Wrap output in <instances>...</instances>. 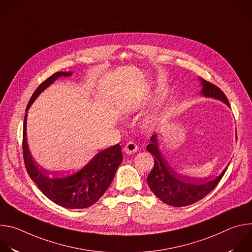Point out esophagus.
Masks as SVG:
<instances>
[{"mask_svg": "<svg viewBox=\"0 0 252 252\" xmlns=\"http://www.w3.org/2000/svg\"><path fill=\"white\" fill-rule=\"evenodd\" d=\"M137 150H138V147L135 145L133 141H128L126 145L125 146V148H124V152L126 153L127 155L134 154V153L137 152Z\"/></svg>", "mask_w": 252, "mask_h": 252, "instance_id": "esophagus-1", "label": "esophagus"}]
</instances>
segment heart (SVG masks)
<instances>
[{"label":"heart","instance_id":"1","mask_svg":"<svg viewBox=\"0 0 252 252\" xmlns=\"http://www.w3.org/2000/svg\"><path fill=\"white\" fill-rule=\"evenodd\" d=\"M160 119H161V115H158V116H152L151 118L147 119V121H146V126H147V127H152V126H156V125L159 122Z\"/></svg>","mask_w":252,"mask_h":252}]
</instances>
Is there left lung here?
<instances>
[{"instance_id": "left-lung-1", "label": "left lung", "mask_w": 252, "mask_h": 252, "mask_svg": "<svg viewBox=\"0 0 252 252\" xmlns=\"http://www.w3.org/2000/svg\"><path fill=\"white\" fill-rule=\"evenodd\" d=\"M201 82V94L207 97L220 99L229 106L228 99L224 93L215 85L199 79ZM147 151L155 157V165L148 176V185L152 191L164 203L182 207L190 205L205 195H207L219 185L227 167L221 174L212 181H189L187 176L178 173L173 169L161 154L157 134L152 135L151 143L147 146Z\"/></svg>"}]
</instances>
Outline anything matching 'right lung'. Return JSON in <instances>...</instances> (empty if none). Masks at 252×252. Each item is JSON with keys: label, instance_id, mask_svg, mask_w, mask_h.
I'll use <instances>...</instances> for the list:
<instances>
[{"label": "right lung", "instance_id": "right-lung-1", "mask_svg": "<svg viewBox=\"0 0 252 252\" xmlns=\"http://www.w3.org/2000/svg\"><path fill=\"white\" fill-rule=\"evenodd\" d=\"M71 71H58L43 82L32 94L26 112L38 95L60 77H69ZM27 116L23 130V155L26 169L41 191L55 203L68 208H87L95 203L111 186L123 161L120 143L97 153L84 167L66 175L48 173L32 158L27 142Z\"/></svg>", "mask_w": 252, "mask_h": 252}]
</instances>
